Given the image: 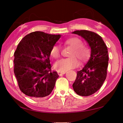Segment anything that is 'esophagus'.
Wrapping results in <instances>:
<instances>
[{
    "label": "esophagus",
    "mask_w": 123,
    "mask_h": 123,
    "mask_svg": "<svg viewBox=\"0 0 123 123\" xmlns=\"http://www.w3.org/2000/svg\"><path fill=\"white\" fill-rule=\"evenodd\" d=\"M58 73L59 75H63L64 74L66 73V72H60V71H58Z\"/></svg>",
    "instance_id": "obj_1"
}]
</instances>
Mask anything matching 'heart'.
<instances>
[{
	"instance_id": "heart-1",
	"label": "heart",
	"mask_w": 123,
	"mask_h": 123,
	"mask_svg": "<svg viewBox=\"0 0 123 123\" xmlns=\"http://www.w3.org/2000/svg\"><path fill=\"white\" fill-rule=\"evenodd\" d=\"M65 45H69L73 48L70 56L71 58L63 59L59 60L54 65V68L58 71L65 72L78 66L79 62L75 57H77L80 61H84L90 55L88 49L83 46V43L80 38L77 37L70 38L64 42ZM50 55L54 58H58L60 55V49L55 45L52 48Z\"/></svg>"
}]
</instances>
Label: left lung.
Segmentation results:
<instances>
[{
  "mask_svg": "<svg viewBox=\"0 0 123 123\" xmlns=\"http://www.w3.org/2000/svg\"><path fill=\"white\" fill-rule=\"evenodd\" d=\"M72 33L83 38L91 48L90 59L82 70L77 72L73 84V90L77 95L88 96L101 88L106 78L108 50L101 37L93 32L77 30Z\"/></svg>",
  "mask_w": 123,
  "mask_h": 123,
  "instance_id": "1",
  "label": "left lung"
}]
</instances>
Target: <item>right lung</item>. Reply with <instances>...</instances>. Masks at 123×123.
<instances>
[{
	"mask_svg": "<svg viewBox=\"0 0 123 123\" xmlns=\"http://www.w3.org/2000/svg\"><path fill=\"white\" fill-rule=\"evenodd\" d=\"M61 37L41 31L33 32L23 37L14 56V73L20 90L33 98L49 95L59 77L51 72L50 51Z\"/></svg>",
	"mask_w": 123,
	"mask_h": 123,
	"instance_id": "obj_1",
	"label": "right lung"
}]
</instances>
